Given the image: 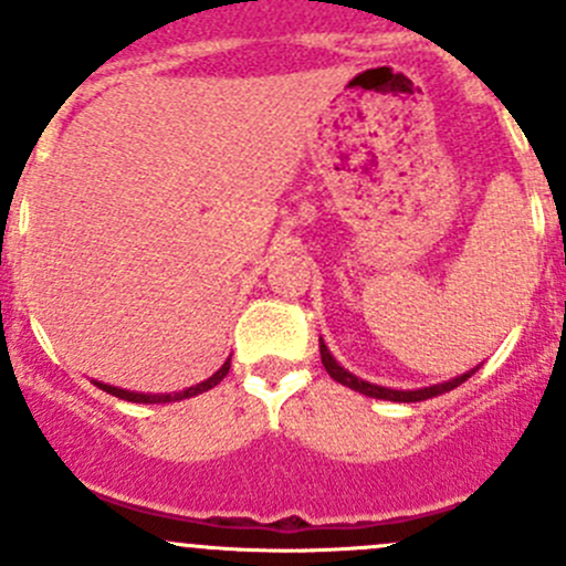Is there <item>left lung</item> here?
<instances>
[{
	"label": "left lung",
	"instance_id": "8db88e82",
	"mask_svg": "<svg viewBox=\"0 0 566 566\" xmlns=\"http://www.w3.org/2000/svg\"><path fill=\"white\" fill-rule=\"evenodd\" d=\"M319 358H323L325 373H328L331 378L336 380V384L347 386V389H353V391H361V394H367V397H375V399H391V402H421V399H430V397H438V394H447V391L458 389L460 384H465V380L471 378V375L479 369L476 367V369H471V373L458 375V378L447 380V384L424 386V389H413V391H402V389L397 391V389H386V386H375V384H369V380H361V378H356L353 373H347L345 367H339V364H336V358L331 356V350L325 347L323 339H319Z\"/></svg>",
	"mask_w": 566,
	"mask_h": 566
}]
</instances>
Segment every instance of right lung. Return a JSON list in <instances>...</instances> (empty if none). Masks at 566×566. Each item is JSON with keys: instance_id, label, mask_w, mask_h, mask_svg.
<instances>
[{"instance_id": "add662e5", "label": "right lung", "mask_w": 566, "mask_h": 566, "mask_svg": "<svg viewBox=\"0 0 566 566\" xmlns=\"http://www.w3.org/2000/svg\"><path fill=\"white\" fill-rule=\"evenodd\" d=\"M227 373H230V358H227L224 364H221L219 373L210 375L208 380H202V384L191 386V389L186 391H175V394H136V391H125V389H117V386H108V384H98L101 391L112 394V397H119V399H128V402H177V399H188V397H197V394L213 389V386H219L221 380L227 378Z\"/></svg>"}]
</instances>
